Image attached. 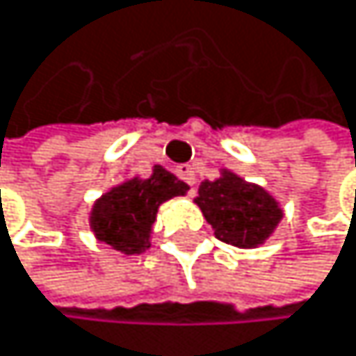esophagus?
Wrapping results in <instances>:
<instances>
[{
	"label": "esophagus",
	"instance_id": "1",
	"mask_svg": "<svg viewBox=\"0 0 356 356\" xmlns=\"http://www.w3.org/2000/svg\"><path fill=\"white\" fill-rule=\"evenodd\" d=\"M177 175L181 177V179L190 186V194H194V184H196V175L192 170V166L188 164H181V166H177Z\"/></svg>",
	"mask_w": 356,
	"mask_h": 356
}]
</instances>
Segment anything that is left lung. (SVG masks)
I'll return each instance as SVG.
<instances>
[{
  "label": "left lung",
  "instance_id": "1",
  "mask_svg": "<svg viewBox=\"0 0 356 356\" xmlns=\"http://www.w3.org/2000/svg\"><path fill=\"white\" fill-rule=\"evenodd\" d=\"M196 205L220 242L240 248L261 244L283 218L281 207L264 188L227 170L220 179L199 186Z\"/></svg>",
  "mask_w": 356,
  "mask_h": 356
}]
</instances>
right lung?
Returning <instances> with one entry per match:
<instances>
[{
  "label": "right lung",
  "mask_w": 356,
  "mask_h": 356,
  "mask_svg": "<svg viewBox=\"0 0 356 356\" xmlns=\"http://www.w3.org/2000/svg\"><path fill=\"white\" fill-rule=\"evenodd\" d=\"M186 192L188 184L179 181L162 166H153L145 179L134 177L101 196L92 207L90 227L101 242L125 255L143 252L149 248L157 207Z\"/></svg>",
  "instance_id": "right-lung-1"
}]
</instances>
